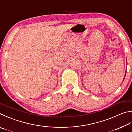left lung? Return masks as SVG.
<instances>
[{
  "label": "left lung",
  "instance_id": "obj_1",
  "mask_svg": "<svg viewBox=\"0 0 132 132\" xmlns=\"http://www.w3.org/2000/svg\"><path fill=\"white\" fill-rule=\"evenodd\" d=\"M125 76H126V73H125ZM125 78V77H124Z\"/></svg>",
  "mask_w": 132,
  "mask_h": 132
}]
</instances>
